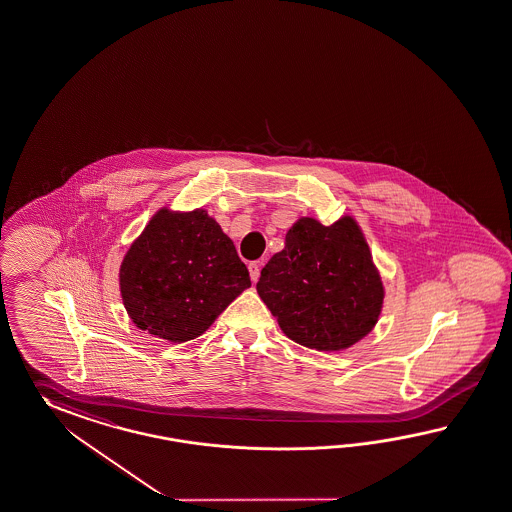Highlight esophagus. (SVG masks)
<instances>
[{
    "instance_id": "esophagus-1",
    "label": "esophagus",
    "mask_w": 512,
    "mask_h": 512,
    "mask_svg": "<svg viewBox=\"0 0 512 512\" xmlns=\"http://www.w3.org/2000/svg\"><path fill=\"white\" fill-rule=\"evenodd\" d=\"M261 261L250 262V275L251 281H257L259 279V275H261Z\"/></svg>"
}]
</instances>
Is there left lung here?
Returning a JSON list of instances; mask_svg holds the SVG:
<instances>
[{
    "label": "left lung",
    "instance_id": "left-lung-1",
    "mask_svg": "<svg viewBox=\"0 0 512 512\" xmlns=\"http://www.w3.org/2000/svg\"><path fill=\"white\" fill-rule=\"evenodd\" d=\"M257 292L288 338L320 351L353 346L374 327L383 283L353 218H301L262 268Z\"/></svg>",
    "mask_w": 512,
    "mask_h": 512
}]
</instances>
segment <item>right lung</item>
<instances>
[{
	"instance_id": "add662e5",
	"label": "right lung",
	"mask_w": 512,
	"mask_h": 512,
	"mask_svg": "<svg viewBox=\"0 0 512 512\" xmlns=\"http://www.w3.org/2000/svg\"><path fill=\"white\" fill-rule=\"evenodd\" d=\"M250 287L233 240L201 209L157 212L120 268L131 320L175 344L200 337Z\"/></svg>"
}]
</instances>
